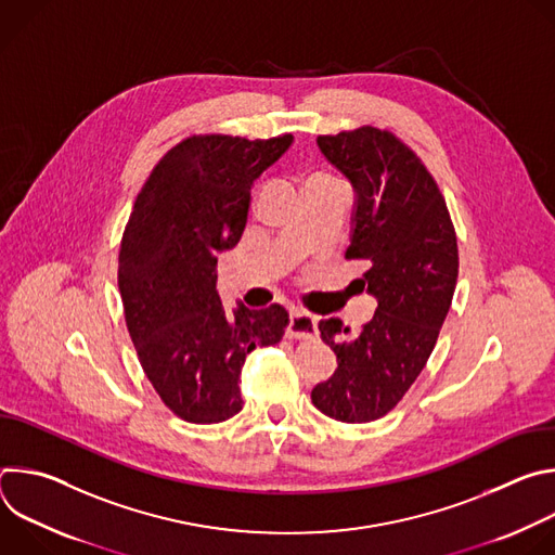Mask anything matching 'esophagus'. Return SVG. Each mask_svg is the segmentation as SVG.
I'll return each instance as SVG.
<instances>
[{"mask_svg":"<svg viewBox=\"0 0 555 555\" xmlns=\"http://www.w3.org/2000/svg\"><path fill=\"white\" fill-rule=\"evenodd\" d=\"M315 334H319V323H315L313 315L305 313V311H292L289 313V321H287V327H285V336L287 338H313Z\"/></svg>","mask_w":555,"mask_h":555,"instance_id":"34e87169","label":"esophagus"}]
</instances>
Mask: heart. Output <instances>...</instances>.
<instances>
[{"instance_id": "b5f03b06", "label": "heart", "mask_w": 555, "mask_h": 555, "mask_svg": "<svg viewBox=\"0 0 555 555\" xmlns=\"http://www.w3.org/2000/svg\"><path fill=\"white\" fill-rule=\"evenodd\" d=\"M315 180H323V178H311V180H309V182H315Z\"/></svg>"}]
</instances>
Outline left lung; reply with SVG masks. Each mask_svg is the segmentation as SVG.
I'll return each mask as SVG.
<instances>
[{"instance_id":"left-lung-1","label":"left lung","mask_w":555,"mask_h":555,"mask_svg":"<svg viewBox=\"0 0 555 555\" xmlns=\"http://www.w3.org/2000/svg\"><path fill=\"white\" fill-rule=\"evenodd\" d=\"M315 144L353 189L347 259L366 261L360 283L377 309L358 334L340 319L321 321L338 369L311 402L332 420L366 424L398 406L435 349L456 287V236L433 176L392 133L360 127Z\"/></svg>"}]
</instances>
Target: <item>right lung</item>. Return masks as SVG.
<instances>
[{
	"label": "right lung",
	"instance_id": "obj_1",
	"mask_svg": "<svg viewBox=\"0 0 555 555\" xmlns=\"http://www.w3.org/2000/svg\"><path fill=\"white\" fill-rule=\"evenodd\" d=\"M294 135H195L173 146L138 193L122 234L118 287L138 360L163 402L191 424L236 415L242 366L276 345L281 305L232 311L217 292V255L240 244L250 191Z\"/></svg>",
	"mask_w": 555,
	"mask_h": 555
}]
</instances>
